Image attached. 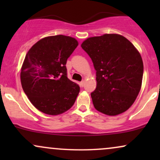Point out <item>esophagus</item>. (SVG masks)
<instances>
[{
	"instance_id": "1",
	"label": "esophagus",
	"mask_w": 160,
	"mask_h": 160,
	"mask_svg": "<svg viewBox=\"0 0 160 160\" xmlns=\"http://www.w3.org/2000/svg\"><path fill=\"white\" fill-rule=\"evenodd\" d=\"M84 80H82L81 82H80V86H81V87H83V86H84Z\"/></svg>"
}]
</instances>
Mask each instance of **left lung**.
<instances>
[{
    "instance_id": "1",
    "label": "left lung",
    "mask_w": 160,
    "mask_h": 160,
    "mask_svg": "<svg viewBox=\"0 0 160 160\" xmlns=\"http://www.w3.org/2000/svg\"><path fill=\"white\" fill-rule=\"evenodd\" d=\"M81 47L96 71L97 86L91 93L95 109L109 116L127 111L142 83L144 65L138 51L129 40L117 34L89 38Z\"/></svg>"
}]
</instances>
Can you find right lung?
Returning <instances> with one entry per match:
<instances>
[{"label":"right lung","mask_w":160,"mask_h":160,"mask_svg":"<svg viewBox=\"0 0 160 160\" xmlns=\"http://www.w3.org/2000/svg\"><path fill=\"white\" fill-rule=\"evenodd\" d=\"M78 46V40L71 37H47L25 56L22 86L33 105L46 114H61L76 101L80 86L68 78L66 63Z\"/></svg>","instance_id":"add662e5"}]
</instances>
